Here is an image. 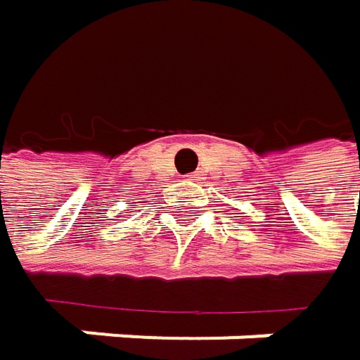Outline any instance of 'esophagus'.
<instances>
[{
    "mask_svg": "<svg viewBox=\"0 0 360 360\" xmlns=\"http://www.w3.org/2000/svg\"><path fill=\"white\" fill-rule=\"evenodd\" d=\"M187 179H189V181H195V179H198V175H187Z\"/></svg>",
    "mask_w": 360,
    "mask_h": 360,
    "instance_id": "1",
    "label": "esophagus"
}]
</instances>
